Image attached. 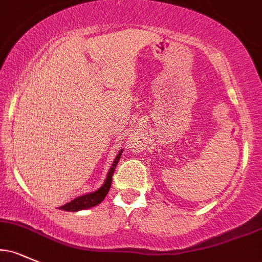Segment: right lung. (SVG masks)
<instances>
[{"instance_id": "add662e5", "label": "right lung", "mask_w": 262, "mask_h": 262, "mask_svg": "<svg viewBox=\"0 0 262 262\" xmlns=\"http://www.w3.org/2000/svg\"><path fill=\"white\" fill-rule=\"evenodd\" d=\"M122 152H123V150H121V151L118 152V155L116 156L112 166H111V169L108 170L106 180H104L103 185H102L100 188L91 192V193H86V194H82V196H79L77 198H75V200L71 201V202L66 203V204H64V206L60 207L59 209L68 210V212H77V210L89 209V208H91V207H95V206H97V204H100L102 201L104 200V197L107 196L108 191H110L111 185H112V176H113L114 169H116L117 164H118L119 159H121Z\"/></svg>"}]
</instances>
